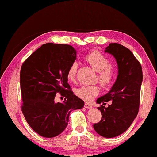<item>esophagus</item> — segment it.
<instances>
[{"instance_id": "esophagus-1", "label": "esophagus", "mask_w": 157, "mask_h": 157, "mask_svg": "<svg viewBox=\"0 0 157 157\" xmlns=\"http://www.w3.org/2000/svg\"><path fill=\"white\" fill-rule=\"evenodd\" d=\"M84 107L86 108V109H92L93 108L92 105H90V104H88V103H85V104H84Z\"/></svg>"}]
</instances>
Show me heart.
I'll return each instance as SVG.
<instances>
[{
	"mask_svg": "<svg viewBox=\"0 0 157 157\" xmlns=\"http://www.w3.org/2000/svg\"><path fill=\"white\" fill-rule=\"evenodd\" d=\"M85 59L95 71L99 73L98 79L103 86H107L112 82L114 78V71L109 66V60L107 57L98 51H93L85 57ZM78 67V63L77 62H73L69 66L66 74L69 81H75ZM99 87L95 85L82 86L76 89L75 91L77 96L86 102L92 100L93 98L99 94Z\"/></svg>",
	"mask_w": 157,
	"mask_h": 157,
	"instance_id": "obj_1",
	"label": "heart"
}]
</instances>
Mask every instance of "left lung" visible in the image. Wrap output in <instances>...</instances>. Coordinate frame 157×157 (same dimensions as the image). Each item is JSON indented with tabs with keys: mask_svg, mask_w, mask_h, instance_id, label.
<instances>
[{
	"mask_svg": "<svg viewBox=\"0 0 157 157\" xmlns=\"http://www.w3.org/2000/svg\"><path fill=\"white\" fill-rule=\"evenodd\" d=\"M105 52L116 59L118 76L110 91L96 100L98 104L105 105L111 100L112 105L98 107L102 119L94 124V128L100 136L113 138L129 128L139 112L143 72L140 63L127 48L110 44Z\"/></svg>",
	"mask_w": 157,
	"mask_h": 157,
	"instance_id": "1",
	"label": "left lung"
}]
</instances>
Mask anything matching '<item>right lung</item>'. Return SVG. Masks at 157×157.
I'll return each mask as SVG.
<instances>
[{
    "label": "right lung",
    "instance_id": "right-lung-1",
    "mask_svg": "<svg viewBox=\"0 0 157 157\" xmlns=\"http://www.w3.org/2000/svg\"><path fill=\"white\" fill-rule=\"evenodd\" d=\"M76 55V50L69 45L48 43L21 66V109L29 125L41 136H58L67 127L71 111L84 106V101L70 90L66 76ZM57 92L65 97L62 103L54 101Z\"/></svg>",
    "mask_w": 157,
    "mask_h": 157
}]
</instances>
